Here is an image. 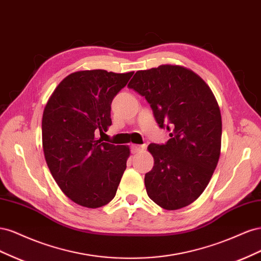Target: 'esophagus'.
Wrapping results in <instances>:
<instances>
[{"mask_svg":"<svg viewBox=\"0 0 261 261\" xmlns=\"http://www.w3.org/2000/svg\"><path fill=\"white\" fill-rule=\"evenodd\" d=\"M146 148L145 145H133L132 146V153H138L140 151H143V150Z\"/></svg>","mask_w":261,"mask_h":261,"instance_id":"34e87169","label":"esophagus"}]
</instances>
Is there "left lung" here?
Masks as SVG:
<instances>
[{
  "label": "left lung",
  "instance_id": "obj_1",
  "mask_svg": "<svg viewBox=\"0 0 261 261\" xmlns=\"http://www.w3.org/2000/svg\"><path fill=\"white\" fill-rule=\"evenodd\" d=\"M127 87L171 132L165 145L148 146L154 159L145 175L149 198L167 210L186 207L206 189L220 158L222 121L215 94L192 69L170 64L138 70Z\"/></svg>",
  "mask_w": 261,
  "mask_h": 261
}]
</instances>
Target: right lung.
Returning a JSON list of instances; mask_svg holds the SVG:
<instances>
[{"label":"right lung","mask_w":261,"mask_h":261,"mask_svg":"<svg viewBox=\"0 0 261 261\" xmlns=\"http://www.w3.org/2000/svg\"><path fill=\"white\" fill-rule=\"evenodd\" d=\"M134 72L80 70L66 76L51 94L42 116V147L53 178L68 198L99 208L116 194L128 146L102 143L96 133L111 126V103Z\"/></svg>","instance_id":"obj_1"}]
</instances>
